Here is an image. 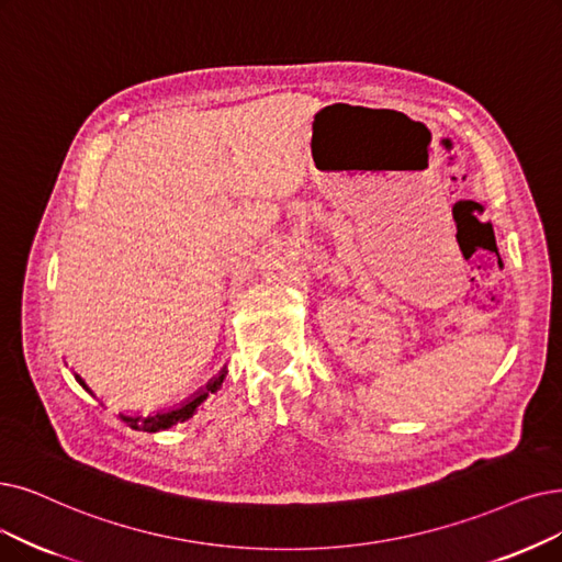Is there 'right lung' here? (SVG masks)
Masks as SVG:
<instances>
[{"label": "right lung", "mask_w": 562, "mask_h": 562, "mask_svg": "<svg viewBox=\"0 0 562 562\" xmlns=\"http://www.w3.org/2000/svg\"><path fill=\"white\" fill-rule=\"evenodd\" d=\"M223 378H226L223 373H221L218 378H214L212 383L207 385V390H205V392H200L198 396H193L191 401H187L184 406H179V408H175V411H168V413H156V415H151V417H126V415H120V417L126 422V426H131V429H136V431H161V429H168V426H172V424L187 422V419L195 413V408L200 406V403H203L210 394H214V392L221 387ZM76 380H78V383L87 390L85 380H82L80 375H76Z\"/></svg>", "instance_id": "right-lung-1"}]
</instances>
